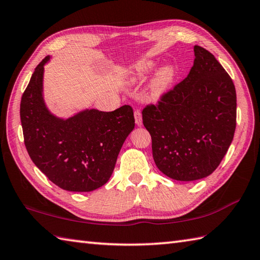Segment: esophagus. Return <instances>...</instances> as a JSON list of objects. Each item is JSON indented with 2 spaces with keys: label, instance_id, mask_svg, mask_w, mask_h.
Instances as JSON below:
<instances>
[{
  "label": "esophagus",
  "instance_id": "1",
  "mask_svg": "<svg viewBox=\"0 0 260 260\" xmlns=\"http://www.w3.org/2000/svg\"><path fill=\"white\" fill-rule=\"evenodd\" d=\"M134 117H135V123L137 126H142L143 124V121H142V114L139 109H136L134 111Z\"/></svg>",
  "mask_w": 260,
  "mask_h": 260
}]
</instances>
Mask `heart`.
Segmentation results:
<instances>
[{"label":"heart","instance_id":"1","mask_svg":"<svg viewBox=\"0 0 260 260\" xmlns=\"http://www.w3.org/2000/svg\"><path fill=\"white\" fill-rule=\"evenodd\" d=\"M155 62L152 59H141L132 65L129 71V81L132 83H142L149 78L155 69ZM178 76V70L174 64H165L156 70L150 81L151 99L160 100L174 88Z\"/></svg>","mask_w":260,"mask_h":260}]
</instances>
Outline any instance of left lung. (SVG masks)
Returning a JSON list of instances; mask_svg holds the SVG:
<instances>
[{
    "mask_svg": "<svg viewBox=\"0 0 260 260\" xmlns=\"http://www.w3.org/2000/svg\"><path fill=\"white\" fill-rule=\"evenodd\" d=\"M194 53L187 78L142 111L156 167L179 181L210 176L236 131L237 94L230 75L205 48L194 46Z\"/></svg>",
    "mask_w": 260,
    "mask_h": 260,
    "instance_id": "8db88e82",
    "label": "left lung"
}]
</instances>
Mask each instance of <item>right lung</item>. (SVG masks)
<instances>
[{
  "label": "right lung",
  "instance_id": "obj_1",
  "mask_svg": "<svg viewBox=\"0 0 260 260\" xmlns=\"http://www.w3.org/2000/svg\"><path fill=\"white\" fill-rule=\"evenodd\" d=\"M40 62L21 98L24 145L38 169L62 189L92 191L109 180L126 137L134 129L132 107L114 111L85 109L69 118L50 113L43 96Z\"/></svg>",
  "mask_w": 260,
  "mask_h": 260
}]
</instances>
